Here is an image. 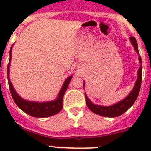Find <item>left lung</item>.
Masks as SVG:
<instances>
[{
  "mask_svg": "<svg viewBox=\"0 0 151 151\" xmlns=\"http://www.w3.org/2000/svg\"><path fill=\"white\" fill-rule=\"evenodd\" d=\"M130 41H131L132 45H133L134 48L136 52L139 53L138 49V44L136 42V38L134 37H129ZM139 60L140 63V66L138 70V77H137V80L136 81L134 88L132 89L129 95L126 98H124L123 100L120 101L117 103H115L114 105L110 106H103L99 105H95L89 100L87 96L85 95V102H86V105L91 111H92L95 114H96L100 116H104V117H118L120 115L123 114L125 111L129 110V108L131 107L133 105L134 103L136 102L138 95L139 93V90L141 87V81H142V61H141L140 55L139 56ZM83 86L85 87V82Z\"/></svg>",
  "mask_w": 151,
  "mask_h": 151,
  "instance_id": "8db88e82",
  "label": "left lung"
}]
</instances>
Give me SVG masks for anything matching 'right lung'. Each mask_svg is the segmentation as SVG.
<instances>
[{
  "mask_svg": "<svg viewBox=\"0 0 151 151\" xmlns=\"http://www.w3.org/2000/svg\"><path fill=\"white\" fill-rule=\"evenodd\" d=\"M12 46L11 47L10 49V59L9 63L8 64V69H7V73H8V86L12 96L13 99L16 103V105L19 107L27 113V114L30 115L32 117H50L52 115H55L58 114L59 111H61L63 108V99L64 93L66 92L68 85L70 82L71 78L73 76H70L69 78L66 79L64 81L63 85L62 87L59 94L57 97V99L54 101H50V102H45V103H37V102H29L25 99H22L19 95L16 93V92L14 89L12 83L9 81V66H10L11 57H12Z\"/></svg>",
  "mask_w": 151,
  "mask_h": 151,
  "instance_id": "right-lung-1",
  "label": "right lung"
}]
</instances>
